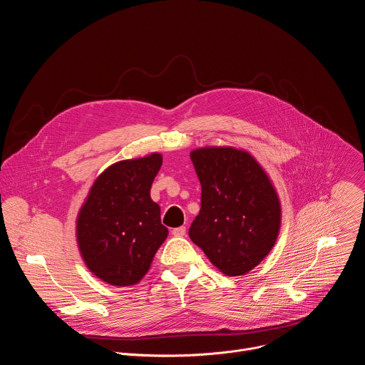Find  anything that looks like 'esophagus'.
<instances>
[{"label": "esophagus", "mask_w": 365, "mask_h": 365, "mask_svg": "<svg viewBox=\"0 0 365 365\" xmlns=\"http://www.w3.org/2000/svg\"><path fill=\"white\" fill-rule=\"evenodd\" d=\"M173 235H174L175 237H182V236H185V227L181 226V227L173 229Z\"/></svg>", "instance_id": "1"}]
</instances>
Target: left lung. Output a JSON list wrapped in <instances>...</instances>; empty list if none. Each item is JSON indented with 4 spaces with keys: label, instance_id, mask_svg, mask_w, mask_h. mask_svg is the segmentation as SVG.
Segmentation results:
<instances>
[{
    "label": "left lung",
    "instance_id": "obj_1",
    "mask_svg": "<svg viewBox=\"0 0 365 365\" xmlns=\"http://www.w3.org/2000/svg\"><path fill=\"white\" fill-rule=\"evenodd\" d=\"M190 157L201 184V210L190 239L225 274H246L269 255L279 236L277 192L247 151L205 147Z\"/></svg>",
    "mask_w": 365,
    "mask_h": 365
}]
</instances>
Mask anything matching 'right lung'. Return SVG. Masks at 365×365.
<instances>
[{
  "mask_svg": "<svg viewBox=\"0 0 365 365\" xmlns=\"http://www.w3.org/2000/svg\"><path fill=\"white\" fill-rule=\"evenodd\" d=\"M161 165L158 153L112 164L95 180L79 210V252L88 269L109 284H136L168 236L150 194Z\"/></svg>",
  "mask_w": 365,
  "mask_h": 365,
  "instance_id": "1",
  "label": "right lung"
}]
</instances>
